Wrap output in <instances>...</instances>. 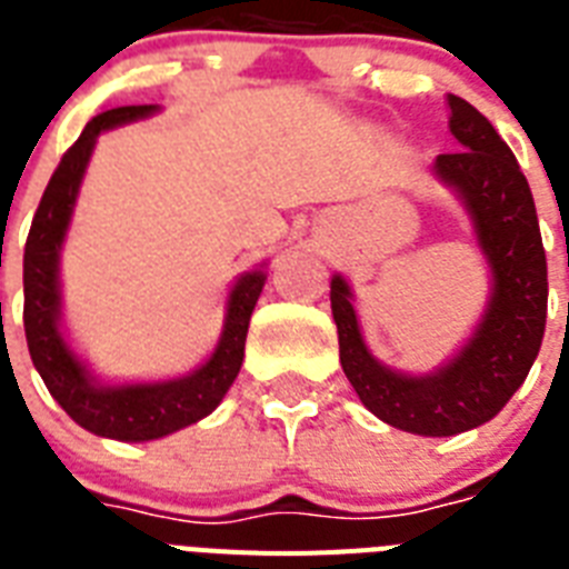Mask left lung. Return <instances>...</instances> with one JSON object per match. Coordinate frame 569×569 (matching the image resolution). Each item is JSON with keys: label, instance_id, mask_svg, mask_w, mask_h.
Here are the masks:
<instances>
[{"label": "left lung", "instance_id": "1", "mask_svg": "<svg viewBox=\"0 0 569 569\" xmlns=\"http://www.w3.org/2000/svg\"><path fill=\"white\" fill-rule=\"evenodd\" d=\"M446 102L458 150L437 156L431 171L463 203L490 268L472 337L433 372L389 369L366 346L348 280L330 277L342 372L380 422L419 437H455L490 422L522 387L547 328V253L529 182L481 111L455 93Z\"/></svg>", "mask_w": 569, "mask_h": 569}]
</instances>
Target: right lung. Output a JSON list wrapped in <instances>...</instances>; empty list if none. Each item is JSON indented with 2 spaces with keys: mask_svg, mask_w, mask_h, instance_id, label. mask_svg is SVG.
Returning a JSON list of instances; mask_svg holds the SVG:
<instances>
[{
  "mask_svg": "<svg viewBox=\"0 0 569 569\" xmlns=\"http://www.w3.org/2000/svg\"><path fill=\"white\" fill-rule=\"evenodd\" d=\"M159 106H120L97 114L58 162L40 197L22 253V325L34 369L49 396L84 431L120 442H147L189 428L221 405L244 360L250 312L266 286V262L236 277L218 346L194 372L168 380L106 383L76 355L61 328V248L73 221L76 197L102 132L156 114Z\"/></svg>",
  "mask_w": 569,
  "mask_h": 569,
  "instance_id": "1",
  "label": "right lung"
}]
</instances>
